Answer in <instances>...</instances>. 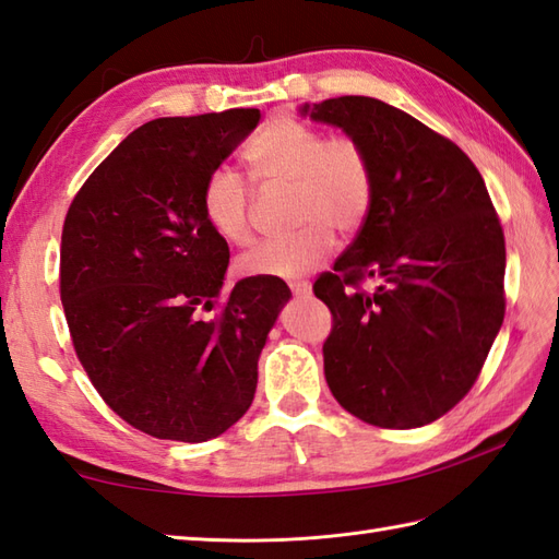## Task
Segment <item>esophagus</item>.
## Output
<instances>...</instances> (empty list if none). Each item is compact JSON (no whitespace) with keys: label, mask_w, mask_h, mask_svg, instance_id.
<instances>
[{"label":"esophagus","mask_w":559,"mask_h":559,"mask_svg":"<svg viewBox=\"0 0 559 559\" xmlns=\"http://www.w3.org/2000/svg\"><path fill=\"white\" fill-rule=\"evenodd\" d=\"M290 290H293L295 298H307V295L312 293V286L307 281H293L290 283Z\"/></svg>","instance_id":"obj_1"}]
</instances>
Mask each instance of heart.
Returning <instances> with one entry per match:
<instances>
[{"label": "heart", "instance_id": "heart-1", "mask_svg": "<svg viewBox=\"0 0 559 559\" xmlns=\"http://www.w3.org/2000/svg\"><path fill=\"white\" fill-rule=\"evenodd\" d=\"M245 160L261 187H290V218L300 225L293 235L247 252L240 259L245 276L300 278L329 257L334 230L348 237L370 216L374 170L355 136H326L310 122L278 117L252 139ZM201 211L221 240H252V192L240 175L213 170L201 189Z\"/></svg>", "mask_w": 559, "mask_h": 559}]
</instances>
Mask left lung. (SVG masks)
I'll return each mask as SVG.
<instances>
[{"label":"left lung","mask_w":559,"mask_h":559,"mask_svg":"<svg viewBox=\"0 0 559 559\" xmlns=\"http://www.w3.org/2000/svg\"><path fill=\"white\" fill-rule=\"evenodd\" d=\"M370 153V216L314 281L334 326L331 394L362 423L411 430L468 394L504 319V233L476 165L394 105L341 96L302 105ZM372 277L374 292H362Z\"/></svg>","instance_id":"8db88e82"}]
</instances>
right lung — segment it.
Here are the masks:
<instances>
[{
    "label": "right lung",
    "mask_w": 559,
    "mask_h": 559,
    "mask_svg": "<svg viewBox=\"0 0 559 559\" xmlns=\"http://www.w3.org/2000/svg\"><path fill=\"white\" fill-rule=\"evenodd\" d=\"M259 117L235 108L141 124L67 211L59 295L71 343L103 401L151 437L206 442L240 420L290 300L281 278L223 293L230 249L201 211L206 177Z\"/></svg>",
    "instance_id": "obj_1"
}]
</instances>
